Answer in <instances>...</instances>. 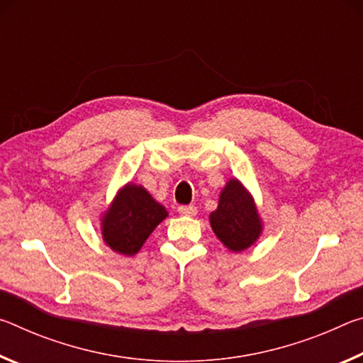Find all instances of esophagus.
<instances>
[{"mask_svg":"<svg viewBox=\"0 0 363 363\" xmlns=\"http://www.w3.org/2000/svg\"><path fill=\"white\" fill-rule=\"evenodd\" d=\"M177 211H179V214H182V216H195V214H196V208H195L194 205L179 206V208H177Z\"/></svg>","mask_w":363,"mask_h":363,"instance_id":"34e87169","label":"esophagus"}]
</instances>
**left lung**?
Listing matches in <instances>:
<instances>
[{
    "instance_id": "obj_1",
    "label": "left lung",
    "mask_w": 363,
    "mask_h": 363,
    "mask_svg": "<svg viewBox=\"0 0 363 363\" xmlns=\"http://www.w3.org/2000/svg\"><path fill=\"white\" fill-rule=\"evenodd\" d=\"M210 224L224 247L233 253L248 250L261 237L262 220L253 195L235 177L220 190L218 208L210 214Z\"/></svg>"
}]
</instances>
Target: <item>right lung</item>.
<instances>
[{
	"label": "right lung",
	"instance_id": "obj_1",
	"mask_svg": "<svg viewBox=\"0 0 363 363\" xmlns=\"http://www.w3.org/2000/svg\"><path fill=\"white\" fill-rule=\"evenodd\" d=\"M167 216V208L160 205L143 186L128 182L102 214V238L115 253L134 256Z\"/></svg>",
	"mask_w": 363,
	"mask_h": 363
}]
</instances>
